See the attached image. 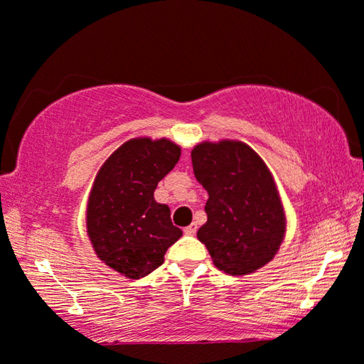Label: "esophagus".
<instances>
[{"label": "esophagus", "mask_w": 364, "mask_h": 364, "mask_svg": "<svg viewBox=\"0 0 364 364\" xmlns=\"http://www.w3.org/2000/svg\"><path fill=\"white\" fill-rule=\"evenodd\" d=\"M196 232H197L196 223H191V225L183 228V233H186V235H196Z\"/></svg>", "instance_id": "1"}]
</instances>
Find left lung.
I'll list each match as a JSON object with an SVG mask.
<instances>
[{
    "mask_svg": "<svg viewBox=\"0 0 364 364\" xmlns=\"http://www.w3.org/2000/svg\"><path fill=\"white\" fill-rule=\"evenodd\" d=\"M192 167L205 188L207 222L197 238L213 265L232 277L250 275L273 260L287 233L280 192L263 159L242 141H202Z\"/></svg>",
    "mask_w": 364,
    "mask_h": 364,
    "instance_id": "8db88e82",
    "label": "left lung"
}]
</instances>
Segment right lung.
Returning a JSON list of instances; mask_svg holds the SVG:
<instances>
[{
    "label": "right lung",
    "instance_id": "obj_1",
    "mask_svg": "<svg viewBox=\"0 0 364 364\" xmlns=\"http://www.w3.org/2000/svg\"><path fill=\"white\" fill-rule=\"evenodd\" d=\"M178 159L181 146L171 139L134 137L107 157L94 178L87 237L99 260L129 280L161 267L167 248L182 237L172 225L171 208L154 198Z\"/></svg>",
    "mask_w": 364,
    "mask_h": 364
}]
</instances>
